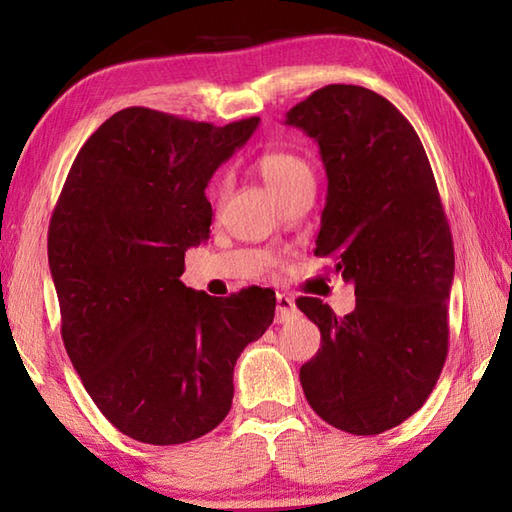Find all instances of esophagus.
<instances>
[{
	"label": "esophagus",
	"instance_id": "esophagus-1",
	"mask_svg": "<svg viewBox=\"0 0 512 512\" xmlns=\"http://www.w3.org/2000/svg\"><path fill=\"white\" fill-rule=\"evenodd\" d=\"M295 301H292L288 295H281L277 292V321H288L290 317H295Z\"/></svg>",
	"mask_w": 512,
	"mask_h": 512
}]
</instances>
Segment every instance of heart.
<instances>
[{
	"label": "heart",
	"mask_w": 512,
	"mask_h": 512,
	"mask_svg": "<svg viewBox=\"0 0 512 512\" xmlns=\"http://www.w3.org/2000/svg\"><path fill=\"white\" fill-rule=\"evenodd\" d=\"M255 169L259 171L268 187L273 189L281 202H290L292 198L303 193H312L317 178H314V167L310 160L290 149H270L255 160ZM226 193V178H220L213 184V198L220 202Z\"/></svg>",
	"instance_id": "b5f03b06"
}]
</instances>
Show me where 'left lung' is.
Masks as SVG:
<instances>
[{
    "label": "left lung",
    "instance_id": "obj_1",
    "mask_svg": "<svg viewBox=\"0 0 512 512\" xmlns=\"http://www.w3.org/2000/svg\"><path fill=\"white\" fill-rule=\"evenodd\" d=\"M319 143L328 202L314 255L354 284L345 317L314 297L299 310L321 330L301 365L310 407L332 427L376 436L413 416L449 352L453 237L416 129L361 85H325L286 114Z\"/></svg>",
    "mask_w": 512,
    "mask_h": 512
}]
</instances>
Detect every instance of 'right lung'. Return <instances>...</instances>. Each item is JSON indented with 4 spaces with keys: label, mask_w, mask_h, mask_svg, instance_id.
I'll return each instance as SVG.
<instances>
[{
    "label": "right lung",
    "mask_w": 512,
    "mask_h": 512,
    "mask_svg": "<svg viewBox=\"0 0 512 512\" xmlns=\"http://www.w3.org/2000/svg\"><path fill=\"white\" fill-rule=\"evenodd\" d=\"M257 123L127 107L85 140L52 211L63 345L94 405L138 442L215 429L231 411L235 361L273 323L268 288L222 299L180 281L184 250L209 239L206 184Z\"/></svg>",
    "instance_id": "add662e5"
}]
</instances>
